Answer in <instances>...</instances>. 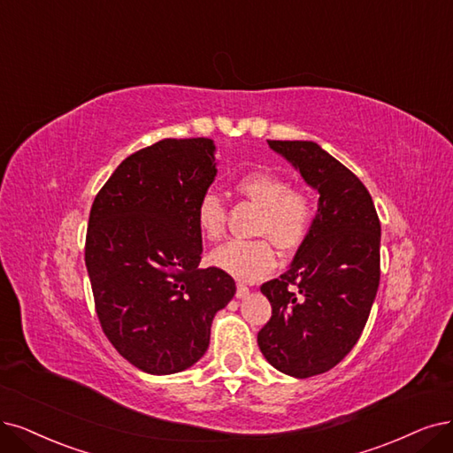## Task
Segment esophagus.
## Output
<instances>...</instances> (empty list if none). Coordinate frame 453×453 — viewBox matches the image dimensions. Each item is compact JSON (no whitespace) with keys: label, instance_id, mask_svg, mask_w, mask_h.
<instances>
[{"label":"esophagus","instance_id":"34e87169","mask_svg":"<svg viewBox=\"0 0 453 453\" xmlns=\"http://www.w3.org/2000/svg\"><path fill=\"white\" fill-rule=\"evenodd\" d=\"M248 293H250V289L244 286V283H239V286H237V293H235V296H237V298H246V296H248Z\"/></svg>","mask_w":453,"mask_h":453}]
</instances>
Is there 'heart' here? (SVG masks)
Returning a JSON list of instances; mask_svg holds the SVG:
<instances>
[{
  "mask_svg": "<svg viewBox=\"0 0 453 453\" xmlns=\"http://www.w3.org/2000/svg\"><path fill=\"white\" fill-rule=\"evenodd\" d=\"M233 188L250 203L259 207L254 235L263 239L229 241L212 250L209 263L241 281H256L271 274L276 266L273 242L281 252L300 248L315 224V201L300 188H291L288 177L273 172H246ZM194 220L205 241H218L224 235L226 207L214 192L201 194Z\"/></svg>",
  "mask_w": 453,
  "mask_h": 453,
  "instance_id": "1",
  "label": "heart"
}]
</instances>
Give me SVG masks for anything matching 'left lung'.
I'll use <instances>...</instances> for the list:
<instances>
[{"label": "left lung", "instance_id": "1", "mask_svg": "<svg viewBox=\"0 0 453 453\" xmlns=\"http://www.w3.org/2000/svg\"><path fill=\"white\" fill-rule=\"evenodd\" d=\"M269 145L319 192V207L291 269L261 286L273 315L257 345L276 370L306 379L338 365L360 338L380 280V222L362 180L319 145Z\"/></svg>", "mask_w": 453, "mask_h": 453}]
</instances>
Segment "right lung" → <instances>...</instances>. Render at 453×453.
<instances>
[{"label":"right lung","mask_w":453,"mask_h":453,"mask_svg":"<svg viewBox=\"0 0 453 453\" xmlns=\"http://www.w3.org/2000/svg\"><path fill=\"white\" fill-rule=\"evenodd\" d=\"M216 175L209 138H165L125 158L89 212L86 266L110 343L138 370L170 375L205 355L212 317L237 291L199 269L194 209Z\"/></svg>","instance_id":"obj_1"}]
</instances>
